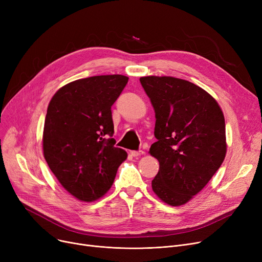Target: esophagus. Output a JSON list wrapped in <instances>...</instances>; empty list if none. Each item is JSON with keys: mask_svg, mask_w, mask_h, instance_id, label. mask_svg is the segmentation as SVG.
Listing matches in <instances>:
<instances>
[{"mask_svg": "<svg viewBox=\"0 0 262 262\" xmlns=\"http://www.w3.org/2000/svg\"><path fill=\"white\" fill-rule=\"evenodd\" d=\"M143 154H144L143 150H139V152H136V150H132V152H130V155L133 157H139V156H141Z\"/></svg>", "mask_w": 262, "mask_h": 262, "instance_id": "34e87169", "label": "esophagus"}]
</instances>
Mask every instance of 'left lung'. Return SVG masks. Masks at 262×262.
Returning a JSON list of instances; mask_svg holds the SVG:
<instances>
[{"label":"left lung","mask_w":262,"mask_h":262,"mask_svg":"<svg viewBox=\"0 0 262 262\" xmlns=\"http://www.w3.org/2000/svg\"><path fill=\"white\" fill-rule=\"evenodd\" d=\"M140 82L155 110L149 154L159 161L154 193L182 206L208 184L224 161L225 119L213 96L193 82L172 76H144Z\"/></svg>","instance_id":"obj_1"}]
</instances>
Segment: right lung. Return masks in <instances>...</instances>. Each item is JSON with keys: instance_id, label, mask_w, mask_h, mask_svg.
Here are the masks:
<instances>
[{"instance_id": "add662e5", "label": "right lung", "mask_w": 262, "mask_h": 262, "mask_svg": "<svg viewBox=\"0 0 262 262\" xmlns=\"http://www.w3.org/2000/svg\"><path fill=\"white\" fill-rule=\"evenodd\" d=\"M128 77L81 78L51 99L45 121L43 156L60 185L75 199L93 202L112 188L125 150L115 147L112 106Z\"/></svg>"}]
</instances>
